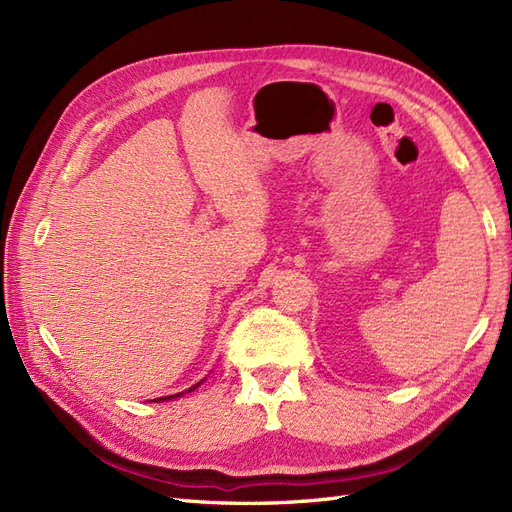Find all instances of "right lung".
Segmentation results:
<instances>
[{
	"label": "right lung",
	"instance_id": "obj_1",
	"mask_svg": "<svg viewBox=\"0 0 512 512\" xmlns=\"http://www.w3.org/2000/svg\"><path fill=\"white\" fill-rule=\"evenodd\" d=\"M196 386H200V382L198 384H194V386H190V389L188 391H194L196 389ZM181 395V393H179ZM179 395H170V397H160V399H156V401H166V399H173V397H179Z\"/></svg>",
	"mask_w": 512,
	"mask_h": 512
}]
</instances>
